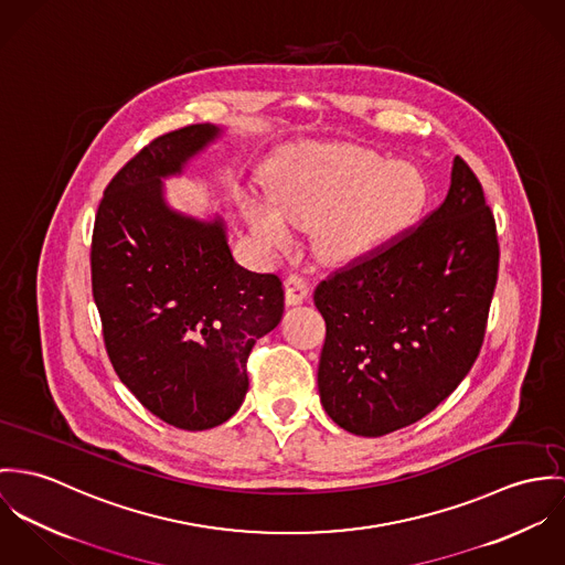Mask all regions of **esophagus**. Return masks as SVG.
<instances>
[{
    "instance_id": "34e87169",
    "label": "esophagus",
    "mask_w": 565,
    "mask_h": 565,
    "mask_svg": "<svg viewBox=\"0 0 565 565\" xmlns=\"http://www.w3.org/2000/svg\"><path fill=\"white\" fill-rule=\"evenodd\" d=\"M284 288H286V303L288 306H299L308 299L310 295V284L303 275L299 273H290L284 281Z\"/></svg>"
}]
</instances>
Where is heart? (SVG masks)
<instances>
[{
	"mask_svg": "<svg viewBox=\"0 0 565 565\" xmlns=\"http://www.w3.org/2000/svg\"><path fill=\"white\" fill-rule=\"evenodd\" d=\"M279 201L295 223H318L320 252L349 259L409 227L427 201V182L414 167L392 164L373 149L324 147L297 162L279 189ZM245 214L264 247L292 245V227L281 210L247 203Z\"/></svg>",
	"mask_w": 565,
	"mask_h": 565,
	"instance_id": "b5f03b06",
	"label": "heart"
}]
</instances>
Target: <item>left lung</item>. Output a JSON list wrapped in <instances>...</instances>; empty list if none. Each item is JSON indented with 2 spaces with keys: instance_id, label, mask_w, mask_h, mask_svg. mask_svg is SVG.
<instances>
[{
  "instance_id": "8db88e82",
  "label": "left lung",
  "mask_w": 565,
  "mask_h": 565,
  "mask_svg": "<svg viewBox=\"0 0 565 565\" xmlns=\"http://www.w3.org/2000/svg\"><path fill=\"white\" fill-rule=\"evenodd\" d=\"M499 257L483 186L457 156L439 207L313 290L327 324L318 392L329 418L379 438L434 412L479 358Z\"/></svg>"
}]
</instances>
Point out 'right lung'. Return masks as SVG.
Wrapping results in <instances>:
<instances>
[{"label":"right lung","instance_id":"add662e5","mask_svg":"<svg viewBox=\"0 0 565 565\" xmlns=\"http://www.w3.org/2000/svg\"><path fill=\"white\" fill-rule=\"evenodd\" d=\"M221 134L210 124L153 138L110 180L97 207L90 277L108 358L160 420L203 431L249 390L253 344L284 313L281 279L243 268L221 218L173 212L162 178Z\"/></svg>","mask_w":565,"mask_h":565}]
</instances>
